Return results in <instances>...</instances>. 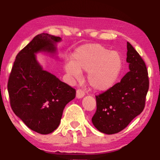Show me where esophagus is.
<instances>
[{
    "instance_id": "34e87169",
    "label": "esophagus",
    "mask_w": 160,
    "mask_h": 160,
    "mask_svg": "<svg viewBox=\"0 0 160 160\" xmlns=\"http://www.w3.org/2000/svg\"><path fill=\"white\" fill-rule=\"evenodd\" d=\"M85 95V92L82 89H78L76 91V97L77 98H82Z\"/></svg>"
}]
</instances>
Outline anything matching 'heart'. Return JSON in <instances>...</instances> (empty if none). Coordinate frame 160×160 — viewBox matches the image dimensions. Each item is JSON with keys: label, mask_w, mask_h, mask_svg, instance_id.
Listing matches in <instances>:
<instances>
[{"label": "heart", "mask_w": 160, "mask_h": 160, "mask_svg": "<svg viewBox=\"0 0 160 160\" xmlns=\"http://www.w3.org/2000/svg\"><path fill=\"white\" fill-rule=\"evenodd\" d=\"M122 66L120 54L100 44H89L78 48L73 53V61L65 63L68 74L78 78L81 71L88 73V82L97 91L110 89L118 78Z\"/></svg>", "instance_id": "1"}]
</instances>
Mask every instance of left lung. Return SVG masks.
<instances>
[{"label": "left lung", "instance_id": "obj_1", "mask_svg": "<svg viewBox=\"0 0 160 160\" xmlns=\"http://www.w3.org/2000/svg\"><path fill=\"white\" fill-rule=\"evenodd\" d=\"M127 50L130 71L120 82L95 96L97 110L92 121L97 130L106 134L123 130L145 107L149 87L147 66L128 42Z\"/></svg>", "mask_w": 160, "mask_h": 160}]
</instances>
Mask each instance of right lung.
Returning a JSON list of instances; mask_svg holds the SVG:
<instances>
[{
    "instance_id": "right-lung-1",
    "label": "right lung",
    "mask_w": 160,
    "mask_h": 160,
    "mask_svg": "<svg viewBox=\"0 0 160 160\" xmlns=\"http://www.w3.org/2000/svg\"><path fill=\"white\" fill-rule=\"evenodd\" d=\"M59 37L42 33L18 53L8 81L11 109L31 130L48 134L58 127L67 104L76 89L62 82L36 61L35 53L55 52Z\"/></svg>"
}]
</instances>
